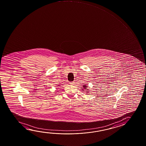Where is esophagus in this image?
Returning <instances> with one entry per match:
<instances>
[{
    "label": "esophagus",
    "mask_w": 146,
    "mask_h": 146,
    "mask_svg": "<svg viewBox=\"0 0 146 146\" xmlns=\"http://www.w3.org/2000/svg\"><path fill=\"white\" fill-rule=\"evenodd\" d=\"M70 84H71V85H74V84H75V82H74V81H72V82H70Z\"/></svg>",
    "instance_id": "34e87169"
}]
</instances>
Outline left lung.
Instances as JSON below:
<instances>
[{
	"mask_svg": "<svg viewBox=\"0 0 146 146\" xmlns=\"http://www.w3.org/2000/svg\"><path fill=\"white\" fill-rule=\"evenodd\" d=\"M82 87H83V88H81V89H82V91H84L83 92H84V90H86V94L88 93V92H89L90 90H89V89H88V88H87L88 86H86V85H84V86H82Z\"/></svg>",
	"mask_w": 146,
	"mask_h": 146,
	"instance_id": "left-lung-1",
	"label": "left lung"
}]
</instances>
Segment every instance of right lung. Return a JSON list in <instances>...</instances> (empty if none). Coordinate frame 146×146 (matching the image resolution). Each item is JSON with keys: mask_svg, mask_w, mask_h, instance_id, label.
<instances>
[{"mask_svg": "<svg viewBox=\"0 0 146 146\" xmlns=\"http://www.w3.org/2000/svg\"><path fill=\"white\" fill-rule=\"evenodd\" d=\"M58 86H60V85H58Z\"/></svg>", "mask_w": 146, "mask_h": 146, "instance_id": "right-lung-1", "label": "right lung"}]
</instances>
